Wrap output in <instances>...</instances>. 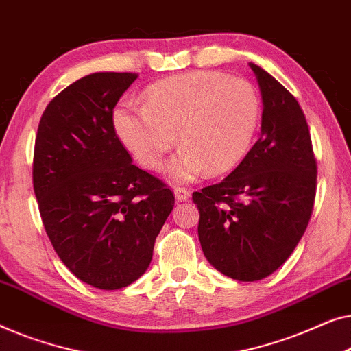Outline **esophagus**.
I'll use <instances>...</instances> for the list:
<instances>
[{
    "label": "esophagus",
    "instance_id": "34e87169",
    "mask_svg": "<svg viewBox=\"0 0 351 351\" xmlns=\"http://www.w3.org/2000/svg\"><path fill=\"white\" fill-rule=\"evenodd\" d=\"M173 194H175V199L178 200V202H186V200H189V197H191V192L186 189V187H175L173 189Z\"/></svg>",
    "mask_w": 351,
    "mask_h": 351
}]
</instances>
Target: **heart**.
I'll return each instance as SVG.
<instances>
[{
	"label": "heart",
	"instance_id": "heart-1",
	"mask_svg": "<svg viewBox=\"0 0 351 351\" xmlns=\"http://www.w3.org/2000/svg\"><path fill=\"white\" fill-rule=\"evenodd\" d=\"M261 117V100L245 79L218 71H192L151 84L143 108L117 103L112 125L138 162L159 170L176 141L181 149L170 160L178 182L226 173L248 152Z\"/></svg>",
	"mask_w": 351,
	"mask_h": 351
}]
</instances>
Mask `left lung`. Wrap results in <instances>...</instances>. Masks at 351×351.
I'll return each instance as SVG.
<instances>
[{
  "label": "left lung",
  "mask_w": 351,
  "mask_h": 351,
  "mask_svg": "<svg viewBox=\"0 0 351 351\" xmlns=\"http://www.w3.org/2000/svg\"><path fill=\"white\" fill-rule=\"evenodd\" d=\"M263 98L261 136L219 184L192 194L199 240L216 270L263 280L289 258L307 229L317 160L304 111L274 76L250 63Z\"/></svg>",
  "instance_id": "obj_1"
}]
</instances>
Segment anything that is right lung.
Masks as SVG:
<instances>
[{
  "instance_id": "add662e5",
  "label": "right lung",
  "mask_w": 351,
  "mask_h": 351,
  "mask_svg": "<svg viewBox=\"0 0 351 351\" xmlns=\"http://www.w3.org/2000/svg\"><path fill=\"white\" fill-rule=\"evenodd\" d=\"M138 75L92 73L44 110L33 157L39 213L62 263L84 283L121 289L146 272L175 206L171 191L133 165L112 110Z\"/></svg>"
}]
</instances>
